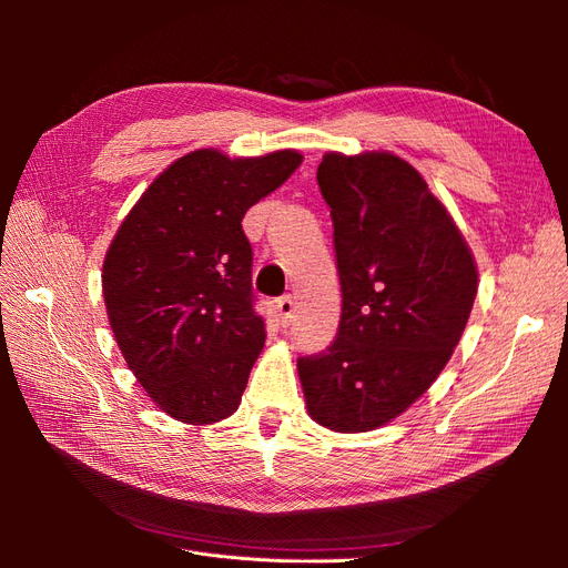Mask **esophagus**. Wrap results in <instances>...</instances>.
Segmentation results:
<instances>
[{"label": "esophagus", "instance_id": "34e87169", "mask_svg": "<svg viewBox=\"0 0 568 568\" xmlns=\"http://www.w3.org/2000/svg\"><path fill=\"white\" fill-rule=\"evenodd\" d=\"M277 315H280V322L286 326L291 322V317H294V298L291 296H284L277 301Z\"/></svg>", "mask_w": 568, "mask_h": 568}]
</instances>
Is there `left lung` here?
<instances>
[{"instance_id": "8db88e82", "label": "left lung", "mask_w": 568, "mask_h": 568, "mask_svg": "<svg viewBox=\"0 0 568 568\" xmlns=\"http://www.w3.org/2000/svg\"><path fill=\"white\" fill-rule=\"evenodd\" d=\"M317 184L332 209L343 303L332 346L298 359L305 407L332 432H374L448 365L478 270L448 209L395 153H324Z\"/></svg>"}]
</instances>
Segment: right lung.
Here are the masks:
<instances>
[{
	"label": "right lung",
	"mask_w": 568,
	"mask_h": 568,
	"mask_svg": "<svg viewBox=\"0 0 568 568\" xmlns=\"http://www.w3.org/2000/svg\"><path fill=\"white\" fill-rule=\"evenodd\" d=\"M303 156L230 159L199 149L170 163L120 222L101 270L106 315L136 382L184 424L227 419L265 346L242 220Z\"/></svg>",
	"instance_id": "right-lung-1"
}]
</instances>
